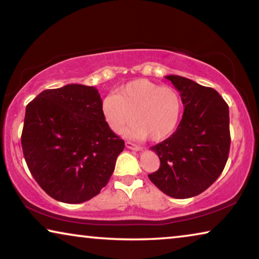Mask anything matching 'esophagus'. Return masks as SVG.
<instances>
[{"label": "esophagus", "instance_id": "34e87169", "mask_svg": "<svg viewBox=\"0 0 259 259\" xmlns=\"http://www.w3.org/2000/svg\"><path fill=\"white\" fill-rule=\"evenodd\" d=\"M125 147L129 148V150H133V151H142V147L139 145H136L134 143H130V142H125Z\"/></svg>", "mask_w": 259, "mask_h": 259}]
</instances>
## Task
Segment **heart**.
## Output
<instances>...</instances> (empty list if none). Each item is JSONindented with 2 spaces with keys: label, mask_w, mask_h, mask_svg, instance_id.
Masks as SVG:
<instances>
[{
  "label": "heart",
  "mask_w": 259,
  "mask_h": 259,
  "mask_svg": "<svg viewBox=\"0 0 259 259\" xmlns=\"http://www.w3.org/2000/svg\"><path fill=\"white\" fill-rule=\"evenodd\" d=\"M182 99L174 88L160 87L146 78L122 85L103 100L102 114L114 131L135 117L125 135L135 138L162 140L171 135L179 122Z\"/></svg>",
  "instance_id": "b5f03b06"
}]
</instances>
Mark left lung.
<instances>
[{
    "mask_svg": "<svg viewBox=\"0 0 259 259\" xmlns=\"http://www.w3.org/2000/svg\"><path fill=\"white\" fill-rule=\"evenodd\" d=\"M165 78L181 93L185 109L177 130L151 147L161 164L148 178L166 195L187 199L207 190L224 170L231 145L230 112L212 88L178 75Z\"/></svg>",
    "mask_w": 259,
    "mask_h": 259,
    "instance_id": "obj_1",
    "label": "left lung"
}]
</instances>
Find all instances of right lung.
<instances>
[{
    "label": "right lung",
    "instance_id": "add662e5",
    "mask_svg": "<svg viewBox=\"0 0 259 259\" xmlns=\"http://www.w3.org/2000/svg\"><path fill=\"white\" fill-rule=\"evenodd\" d=\"M95 87L67 84L42 91L26 106L21 146L30 174L48 195L82 203L99 194L124 142L102 114Z\"/></svg>",
    "mask_w": 259,
    "mask_h": 259
}]
</instances>
